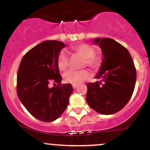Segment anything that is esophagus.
<instances>
[{
    "label": "esophagus",
    "instance_id": "1",
    "mask_svg": "<svg viewBox=\"0 0 150 150\" xmlns=\"http://www.w3.org/2000/svg\"><path fill=\"white\" fill-rule=\"evenodd\" d=\"M77 86H78L77 85H73V88L74 89H76L77 87Z\"/></svg>",
    "mask_w": 150,
    "mask_h": 150
}]
</instances>
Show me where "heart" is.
Masks as SVG:
<instances>
[{
    "label": "heart",
    "mask_w": 150,
    "mask_h": 150,
    "mask_svg": "<svg viewBox=\"0 0 150 150\" xmlns=\"http://www.w3.org/2000/svg\"><path fill=\"white\" fill-rule=\"evenodd\" d=\"M73 49L77 54L85 58V64L92 68H97L99 66V60L94 56V50L91 46L86 44H80L73 46ZM58 66L62 71H65L68 66V57L65 51H61L58 54L57 59ZM89 73L87 70L79 71L68 70L63 75L65 82L73 85H78L88 79Z\"/></svg>",
    "instance_id": "heart-1"
}]
</instances>
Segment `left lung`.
I'll use <instances>...</instances> for the list:
<instances>
[{
	"label": "left lung",
	"mask_w": 150,
	"mask_h": 150,
	"mask_svg": "<svg viewBox=\"0 0 150 150\" xmlns=\"http://www.w3.org/2000/svg\"><path fill=\"white\" fill-rule=\"evenodd\" d=\"M93 44L101 49L102 61L95 78L87 84L86 99L92 109L103 115L121 110L128 102L136 82V70L130 53L110 38H96Z\"/></svg>",
	"instance_id": "obj_1"
}]
</instances>
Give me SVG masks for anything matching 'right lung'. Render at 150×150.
Masks as SVG:
<instances>
[{"mask_svg":"<svg viewBox=\"0 0 150 150\" xmlns=\"http://www.w3.org/2000/svg\"><path fill=\"white\" fill-rule=\"evenodd\" d=\"M64 47V43L59 41H44L26 53L19 66V99L34 118L42 121L57 119L68 106L73 91L71 84H61L57 59ZM51 80L59 86L50 88L48 84Z\"/></svg>","mask_w":150,"mask_h":150,"instance_id":"right-lung-1","label":"right lung"}]
</instances>
